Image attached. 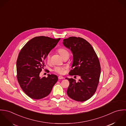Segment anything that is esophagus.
Returning <instances> with one entry per match:
<instances>
[{"label": "esophagus", "mask_w": 126, "mask_h": 126, "mask_svg": "<svg viewBox=\"0 0 126 126\" xmlns=\"http://www.w3.org/2000/svg\"><path fill=\"white\" fill-rule=\"evenodd\" d=\"M58 78L59 79H62L64 78V77L63 76H59Z\"/></svg>", "instance_id": "esophagus-1"}]
</instances>
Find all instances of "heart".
Listing matches in <instances>:
<instances>
[{
  "mask_svg": "<svg viewBox=\"0 0 126 126\" xmlns=\"http://www.w3.org/2000/svg\"><path fill=\"white\" fill-rule=\"evenodd\" d=\"M57 51L60 54V55L63 58L67 57H69L70 52L66 49L64 48H60L57 50ZM46 60L47 61H49L50 60V55L49 53L47 54L46 56ZM65 70V68L64 67L60 66H55L53 69V71L56 73H57L60 75L64 74Z\"/></svg>",
  "mask_w": 126,
  "mask_h": 126,
  "instance_id": "heart-1",
  "label": "heart"
}]
</instances>
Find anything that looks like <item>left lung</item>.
<instances>
[{
    "label": "left lung",
    "instance_id": "1",
    "mask_svg": "<svg viewBox=\"0 0 126 126\" xmlns=\"http://www.w3.org/2000/svg\"><path fill=\"white\" fill-rule=\"evenodd\" d=\"M63 41L73 54L72 69L69 74L81 78L77 82L66 78L70 82L67 94L74 100H88L95 93L99 82L101 67L98 56L92 45L83 38L71 36Z\"/></svg>",
    "mask_w": 126,
    "mask_h": 126
}]
</instances>
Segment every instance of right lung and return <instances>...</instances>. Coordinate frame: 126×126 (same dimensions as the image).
Instances as JSON below:
<instances>
[{
	"label": "right lung",
	"mask_w": 126,
	"mask_h": 126,
	"mask_svg": "<svg viewBox=\"0 0 126 126\" xmlns=\"http://www.w3.org/2000/svg\"><path fill=\"white\" fill-rule=\"evenodd\" d=\"M60 38L53 39L45 36L35 37L29 41L19 53L16 61L17 79L26 94L30 98L40 99L48 96L58 80L57 76L39 77L45 65L47 54Z\"/></svg>",
	"instance_id": "add662e5"
}]
</instances>
